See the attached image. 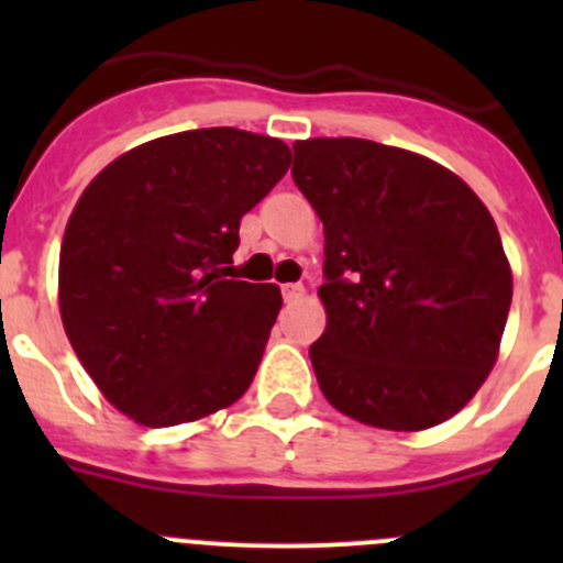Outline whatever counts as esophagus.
<instances>
[{"label":"esophagus","mask_w":563,"mask_h":563,"mask_svg":"<svg viewBox=\"0 0 563 563\" xmlns=\"http://www.w3.org/2000/svg\"><path fill=\"white\" fill-rule=\"evenodd\" d=\"M305 287L301 285H285L282 287V296H285V301L287 305H296V301H301V298H305Z\"/></svg>","instance_id":"1"}]
</instances>
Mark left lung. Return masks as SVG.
<instances>
[{"mask_svg":"<svg viewBox=\"0 0 563 563\" xmlns=\"http://www.w3.org/2000/svg\"><path fill=\"white\" fill-rule=\"evenodd\" d=\"M292 152V180L324 222L318 386L375 429L451 420L494 369L514 298L494 217L462 177L406 148L312 137Z\"/></svg>","mask_w":563,"mask_h":563,"instance_id":"obj_1","label":"left lung"}]
</instances>
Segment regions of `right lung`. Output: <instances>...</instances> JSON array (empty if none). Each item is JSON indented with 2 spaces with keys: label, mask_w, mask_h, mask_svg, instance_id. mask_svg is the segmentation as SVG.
Masks as SVG:
<instances>
[{
  "label": "right lung",
  "mask_w": 563,
  "mask_h": 563,
  "mask_svg": "<svg viewBox=\"0 0 563 563\" xmlns=\"http://www.w3.org/2000/svg\"><path fill=\"white\" fill-rule=\"evenodd\" d=\"M290 161L278 137L191 129L123 152L78 197L58 310L87 375L129 420H202L253 383L282 290L225 276L239 222Z\"/></svg>",
  "instance_id": "obj_1"
}]
</instances>
